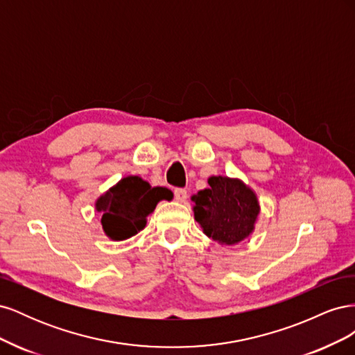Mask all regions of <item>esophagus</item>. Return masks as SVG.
<instances>
[{
    "mask_svg": "<svg viewBox=\"0 0 355 355\" xmlns=\"http://www.w3.org/2000/svg\"><path fill=\"white\" fill-rule=\"evenodd\" d=\"M175 198H176V201L184 202V201L188 198L187 189H184V188H176V189H175Z\"/></svg>",
    "mask_w": 355,
    "mask_h": 355,
    "instance_id": "34e87169",
    "label": "esophagus"
}]
</instances>
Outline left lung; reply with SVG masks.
Here are the masks:
<instances>
[{"instance_id":"left-lung-1","label":"left lung","mask_w":355,"mask_h":355,"mask_svg":"<svg viewBox=\"0 0 355 355\" xmlns=\"http://www.w3.org/2000/svg\"><path fill=\"white\" fill-rule=\"evenodd\" d=\"M209 185L192 196L194 216L204 234L225 245L249 237L259 214L254 192L241 180L223 176L209 178Z\"/></svg>"}]
</instances>
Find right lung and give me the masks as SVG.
Segmentation results:
<instances>
[{
	"instance_id": "1",
	"label": "right lung",
	"mask_w": 355,
	"mask_h": 355,
	"mask_svg": "<svg viewBox=\"0 0 355 355\" xmlns=\"http://www.w3.org/2000/svg\"><path fill=\"white\" fill-rule=\"evenodd\" d=\"M161 200H171V191L153 188L139 176H127L98 198L96 210L102 211L105 234L111 240L121 241L145 228L146 216Z\"/></svg>"
}]
</instances>
